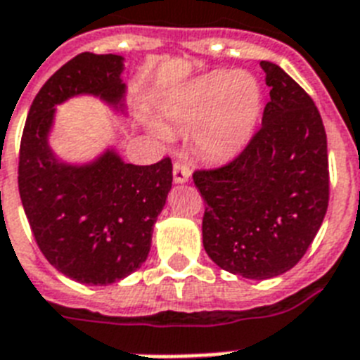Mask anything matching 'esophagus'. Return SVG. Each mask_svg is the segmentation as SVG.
Returning a JSON list of instances; mask_svg holds the SVG:
<instances>
[{
  "mask_svg": "<svg viewBox=\"0 0 360 360\" xmlns=\"http://www.w3.org/2000/svg\"><path fill=\"white\" fill-rule=\"evenodd\" d=\"M189 174H191V171H189V167H187V163L182 162V160H176L173 165L174 182L176 184L187 182V180H189Z\"/></svg>",
  "mask_w": 360,
  "mask_h": 360,
  "instance_id": "1",
  "label": "esophagus"
}]
</instances>
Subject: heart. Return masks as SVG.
<instances>
[{
	"label": "heart",
	"mask_w": 360,
	"mask_h": 360,
	"mask_svg": "<svg viewBox=\"0 0 360 360\" xmlns=\"http://www.w3.org/2000/svg\"><path fill=\"white\" fill-rule=\"evenodd\" d=\"M261 86L245 71H213L187 84L171 103V123L197 129V145L212 160H226L250 141L261 115Z\"/></svg>",
	"instance_id": "1"
}]
</instances>
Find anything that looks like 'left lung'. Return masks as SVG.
<instances>
[{
    "label": "left lung",
    "instance_id": "obj_1",
    "mask_svg": "<svg viewBox=\"0 0 360 360\" xmlns=\"http://www.w3.org/2000/svg\"><path fill=\"white\" fill-rule=\"evenodd\" d=\"M263 124L231 162L197 169L206 202L202 243L213 263L248 280L292 269L322 226L329 202L328 138L307 91L272 62Z\"/></svg>",
    "mask_w": 360,
    "mask_h": 360
}]
</instances>
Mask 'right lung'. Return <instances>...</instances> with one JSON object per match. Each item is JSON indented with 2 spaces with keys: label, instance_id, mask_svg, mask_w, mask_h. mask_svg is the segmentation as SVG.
Wrapping results in <instances>:
<instances>
[{
  "label": "right lung",
  "instance_id": "1",
  "mask_svg": "<svg viewBox=\"0 0 360 360\" xmlns=\"http://www.w3.org/2000/svg\"><path fill=\"white\" fill-rule=\"evenodd\" d=\"M121 71L120 55L73 56L37 94L20 143L18 189L38 248L62 274L88 285L114 283L143 265L173 184L169 156L132 165L108 150L75 167L47 145L55 105L68 97L91 94L121 106Z\"/></svg>",
  "mask_w": 360,
  "mask_h": 360
}]
</instances>
